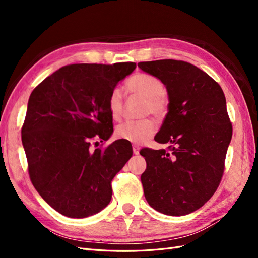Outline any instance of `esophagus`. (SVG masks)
Masks as SVG:
<instances>
[{
  "label": "esophagus",
  "mask_w": 258,
  "mask_h": 258,
  "mask_svg": "<svg viewBox=\"0 0 258 258\" xmlns=\"http://www.w3.org/2000/svg\"><path fill=\"white\" fill-rule=\"evenodd\" d=\"M132 150H134V154L135 155H139V153H140V146L137 145V144L132 145Z\"/></svg>",
  "instance_id": "1"
}]
</instances>
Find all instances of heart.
I'll use <instances>...</instances> for the list:
<instances>
[{
    "mask_svg": "<svg viewBox=\"0 0 258 258\" xmlns=\"http://www.w3.org/2000/svg\"><path fill=\"white\" fill-rule=\"evenodd\" d=\"M127 89L132 95L144 98L142 106L143 115L153 114L161 118L168 112L169 100L165 92L162 82L154 76L144 73H137L127 82ZM108 110L114 119H119L123 113V96L119 87L112 89L108 96ZM156 131L153 119L144 118L140 120L124 121L115 129V136L131 143L141 144L150 140Z\"/></svg>",
    "mask_w": 258,
    "mask_h": 258,
    "instance_id": "b5f03b06",
    "label": "heart"
}]
</instances>
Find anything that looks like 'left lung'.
I'll return each mask as SVG.
<instances>
[{
	"instance_id": "1",
	"label": "left lung",
	"mask_w": 258,
	"mask_h": 258,
	"mask_svg": "<svg viewBox=\"0 0 258 258\" xmlns=\"http://www.w3.org/2000/svg\"><path fill=\"white\" fill-rule=\"evenodd\" d=\"M166 86L169 108L155 141L168 150L143 148L144 196L160 213L181 216L198 210L216 191L225 169L232 124L225 95L212 77L181 60L139 62Z\"/></svg>"
}]
</instances>
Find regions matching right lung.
Wrapping results in <instances>:
<instances>
[{
	"mask_svg": "<svg viewBox=\"0 0 258 258\" xmlns=\"http://www.w3.org/2000/svg\"><path fill=\"white\" fill-rule=\"evenodd\" d=\"M135 62L77 63L60 68L31 93L21 129L30 179L41 197L62 215L88 217L112 198V179L132 156L117 140L93 148L113 134L108 96L134 72Z\"/></svg>",
	"mask_w": 258,
	"mask_h": 258,
	"instance_id": "add662e5",
	"label": "right lung"
}]
</instances>
